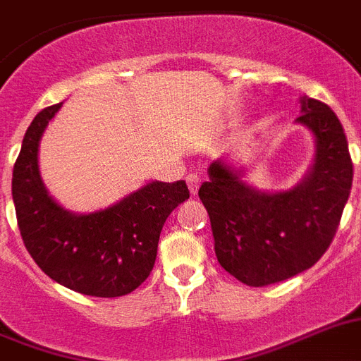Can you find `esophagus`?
Segmentation results:
<instances>
[{
  "label": "esophagus",
  "instance_id": "34e87169",
  "mask_svg": "<svg viewBox=\"0 0 361 361\" xmlns=\"http://www.w3.org/2000/svg\"><path fill=\"white\" fill-rule=\"evenodd\" d=\"M186 183H188V188H190V192H192V195H195V193L199 192V186H201V178H199V175L195 173L188 175Z\"/></svg>",
  "mask_w": 361,
  "mask_h": 361
}]
</instances>
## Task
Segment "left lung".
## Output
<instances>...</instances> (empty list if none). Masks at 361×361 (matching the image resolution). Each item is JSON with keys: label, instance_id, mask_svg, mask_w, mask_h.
I'll use <instances>...</instances> for the list:
<instances>
[{"label": "left lung", "instance_id": "8db88e82", "mask_svg": "<svg viewBox=\"0 0 361 361\" xmlns=\"http://www.w3.org/2000/svg\"><path fill=\"white\" fill-rule=\"evenodd\" d=\"M298 122L316 138L314 164L298 186L259 192L243 180V169L219 159L199 188L210 215L217 261L248 286L285 281L318 263L349 199L353 160L334 111L301 97Z\"/></svg>", "mask_w": 361, "mask_h": 361}]
</instances>
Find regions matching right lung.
<instances>
[{"label":"right lung","mask_w":361,"mask_h":361,"mask_svg":"<svg viewBox=\"0 0 361 361\" xmlns=\"http://www.w3.org/2000/svg\"><path fill=\"white\" fill-rule=\"evenodd\" d=\"M60 107L61 102L34 116L12 171L21 239L39 269L60 285L94 298L126 295L147 279L160 230L190 192L184 180H155L106 210L78 215L61 208L38 168L39 138Z\"/></svg>","instance_id":"right-lung-1"}]
</instances>
